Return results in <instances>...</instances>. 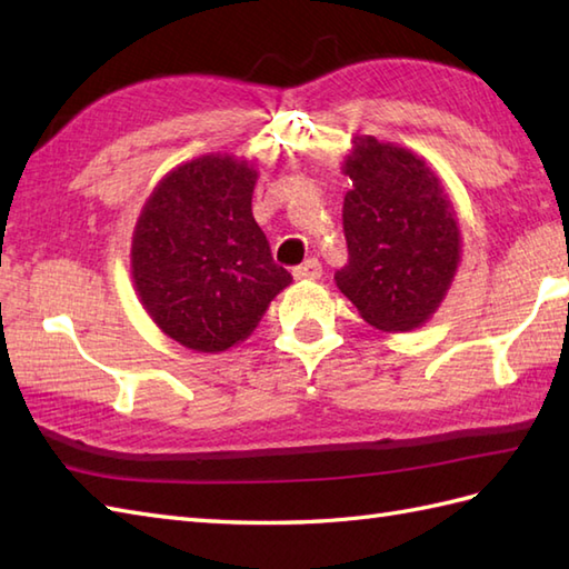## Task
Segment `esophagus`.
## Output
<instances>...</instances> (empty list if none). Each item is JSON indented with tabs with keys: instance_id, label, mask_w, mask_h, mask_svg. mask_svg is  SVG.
<instances>
[{
	"instance_id": "esophagus-1",
	"label": "esophagus",
	"mask_w": 569,
	"mask_h": 569,
	"mask_svg": "<svg viewBox=\"0 0 569 569\" xmlns=\"http://www.w3.org/2000/svg\"><path fill=\"white\" fill-rule=\"evenodd\" d=\"M320 276H322V263L318 259H308L306 263H300L293 269L296 281H316Z\"/></svg>"
}]
</instances>
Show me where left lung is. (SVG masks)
Wrapping results in <instances>:
<instances>
[{
  "instance_id": "8db88e82",
  "label": "left lung",
  "mask_w": 569,
  "mask_h": 569,
  "mask_svg": "<svg viewBox=\"0 0 569 569\" xmlns=\"http://www.w3.org/2000/svg\"><path fill=\"white\" fill-rule=\"evenodd\" d=\"M342 173L352 180L342 222L349 259L335 283L381 332L426 325L462 261V229L438 171L410 149L352 137Z\"/></svg>"
}]
</instances>
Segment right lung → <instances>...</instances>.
<instances>
[{
  "instance_id": "add662e5",
  "label": "right lung",
  "mask_w": 569,
  "mask_h": 569,
  "mask_svg": "<svg viewBox=\"0 0 569 569\" xmlns=\"http://www.w3.org/2000/svg\"><path fill=\"white\" fill-rule=\"evenodd\" d=\"M257 166L204 153L168 171L143 202L131 234V281L163 335L217 355L257 330L291 286L251 214Z\"/></svg>"
}]
</instances>
